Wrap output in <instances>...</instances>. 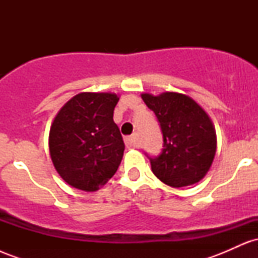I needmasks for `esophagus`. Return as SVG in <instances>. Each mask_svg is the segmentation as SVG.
<instances>
[{
	"mask_svg": "<svg viewBox=\"0 0 258 258\" xmlns=\"http://www.w3.org/2000/svg\"><path fill=\"white\" fill-rule=\"evenodd\" d=\"M125 144L128 148L137 147V136L132 135V136H128V137H125Z\"/></svg>",
	"mask_w": 258,
	"mask_h": 258,
	"instance_id": "esophagus-1",
	"label": "esophagus"
}]
</instances>
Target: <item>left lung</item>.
<instances>
[{
  "mask_svg": "<svg viewBox=\"0 0 258 258\" xmlns=\"http://www.w3.org/2000/svg\"><path fill=\"white\" fill-rule=\"evenodd\" d=\"M162 132V150L150 158L152 171L165 184L180 188L198 183L211 167L216 131L209 115L185 94L165 92L142 94Z\"/></svg>",
  "mask_w": 258,
  "mask_h": 258,
  "instance_id": "left-lung-1",
  "label": "left lung"
}]
</instances>
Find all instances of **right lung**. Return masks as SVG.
I'll return each mask as SVG.
<instances>
[{
	"instance_id": "add662e5",
	"label": "right lung",
	"mask_w": 258,
	"mask_h": 258,
	"mask_svg": "<svg viewBox=\"0 0 258 258\" xmlns=\"http://www.w3.org/2000/svg\"><path fill=\"white\" fill-rule=\"evenodd\" d=\"M119 97L114 93L76 94L53 121L49 153L68 184L94 191L114 176L125 144L112 120Z\"/></svg>"
}]
</instances>
